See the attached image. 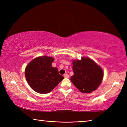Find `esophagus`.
I'll return each instance as SVG.
<instances>
[{"label":"esophagus","instance_id":"34e87169","mask_svg":"<svg viewBox=\"0 0 127 127\" xmlns=\"http://www.w3.org/2000/svg\"><path fill=\"white\" fill-rule=\"evenodd\" d=\"M63 76H64V78H69V77L68 74H64Z\"/></svg>","mask_w":127,"mask_h":127}]
</instances>
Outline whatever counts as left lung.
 I'll return each instance as SVG.
<instances>
[{
    "instance_id": "8db88e82",
    "label": "left lung",
    "mask_w": 127,
    "mask_h": 127,
    "mask_svg": "<svg viewBox=\"0 0 127 127\" xmlns=\"http://www.w3.org/2000/svg\"><path fill=\"white\" fill-rule=\"evenodd\" d=\"M74 74L70 78L73 85L82 93H91L101 83L104 72L102 68L89 57L72 60Z\"/></svg>"
}]
</instances>
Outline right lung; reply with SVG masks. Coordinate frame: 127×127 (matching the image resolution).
<instances>
[{
	"label": "right lung",
	"mask_w": 127,
	"mask_h": 127,
	"mask_svg": "<svg viewBox=\"0 0 127 127\" xmlns=\"http://www.w3.org/2000/svg\"><path fill=\"white\" fill-rule=\"evenodd\" d=\"M54 61V58L45 55L36 57L27 64L25 70L26 79L35 92L49 93L64 79L58 68L51 65Z\"/></svg>",
	"instance_id": "add662e5"
}]
</instances>
